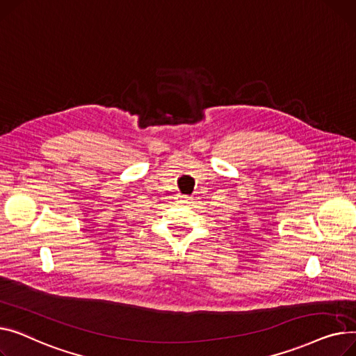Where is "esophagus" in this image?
<instances>
[{
  "instance_id": "34e87169",
  "label": "esophagus",
  "mask_w": 356,
  "mask_h": 356,
  "mask_svg": "<svg viewBox=\"0 0 356 356\" xmlns=\"http://www.w3.org/2000/svg\"><path fill=\"white\" fill-rule=\"evenodd\" d=\"M179 202H182V204H190V202H191V197H188V195H179Z\"/></svg>"
}]
</instances>
